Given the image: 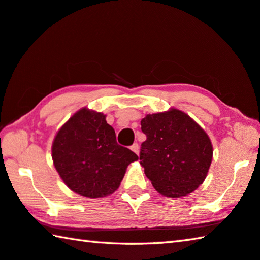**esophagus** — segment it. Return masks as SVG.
Returning a JSON list of instances; mask_svg holds the SVG:
<instances>
[{
  "instance_id": "obj_1",
  "label": "esophagus",
  "mask_w": 260,
  "mask_h": 260,
  "mask_svg": "<svg viewBox=\"0 0 260 260\" xmlns=\"http://www.w3.org/2000/svg\"><path fill=\"white\" fill-rule=\"evenodd\" d=\"M131 150H132V151H134L135 153H139V150H140V148H139V144H138V143H134V144H132V146H131Z\"/></svg>"
}]
</instances>
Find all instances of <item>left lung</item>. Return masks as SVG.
<instances>
[{"label":"left lung","mask_w":260,"mask_h":260,"mask_svg":"<svg viewBox=\"0 0 260 260\" xmlns=\"http://www.w3.org/2000/svg\"><path fill=\"white\" fill-rule=\"evenodd\" d=\"M147 140L141 144L140 164L161 195L182 197L203 183L213 149L205 131L178 109L147 114L141 120Z\"/></svg>","instance_id":"left-lung-1"}]
</instances>
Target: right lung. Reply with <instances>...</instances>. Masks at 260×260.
<instances>
[{"label":"right lung","instance_id":"right-lung-1","mask_svg":"<svg viewBox=\"0 0 260 260\" xmlns=\"http://www.w3.org/2000/svg\"><path fill=\"white\" fill-rule=\"evenodd\" d=\"M57 172L72 191L98 199L120 186L127 166L139 159L119 146L105 114L82 108L60 127L52 142Z\"/></svg>","mask_w":260,"mask_h":260}]
</instances>
